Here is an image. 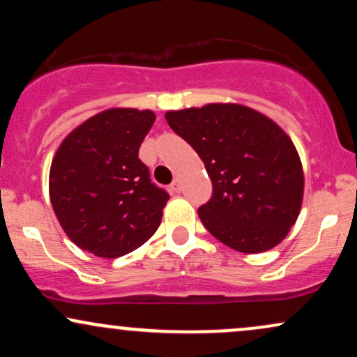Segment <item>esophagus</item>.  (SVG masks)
<instances>
[{
  "mask_svg": "<svg viewBox=\"0 0 357 357\" xmlns=\"http://www.w3.org/2000/svg\"><path fill=\"white\" fill-rule=\"evenodd\" d=\"M171 190H173L174 192H181V181H179L178 178H176L174 181L171 183Z\"/></svg>",
  "mask_w": 357,
  "mask_h": 357,
  "instance_id": "34e87169",
  "label": "esophagus"
}]
</instances>
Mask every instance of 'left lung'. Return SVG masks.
Here are the masks:
<instances>
[{
  "instance_id": "1",
  "label": "left lung",
  "mask_w": 357,
  "mask_h": 357,
  "mask_svg": "<svg viewBox=\"0 0 357 357\" xmlns=\"http://www.w3.org/2000/svg\"><path fill=\"white\" fill-rule=\"evenodd\" d=\"M166 121L198 153L211 178L210 202L198 210L204 228L243 253L280 243L304 196L301 158L284 130L240 104L171 110Z\"/></svg>"
}]
</instances>
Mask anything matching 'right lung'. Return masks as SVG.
<instances>
[{
	"label": "right lung",
	"instance_id": "add662e5",
	"mask_svg": "<svg viewBox=\"0 0 357 357\" xmlns=\"http://www.w3.org/2000/svg\"><path fill=\"white\" fill-rule=\"evenodd\" d=\"M154 112L109 109L63 139L50 167V199L77 247L117 258L158 230L169 195L151 181L139 147Z\"/></svg>",
	"mask_w": 357,
	"mask_h": 357
}]
</instances>
